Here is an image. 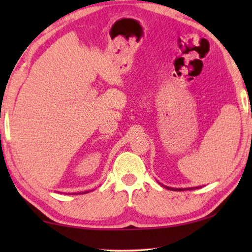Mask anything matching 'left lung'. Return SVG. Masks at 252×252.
<instances>
[{
  "mask_svg": "<svg viewBox=\"0 0 252 252\" xmlns=\"http://www.w3.org/2000/svg\"><path fill=\"white\" fill-rule=\"evenodd\" d=\"M165 187V186H164ZM167 189H170V190H173V191H185V190H194V189H199V188L201 187H195V188H170V187H165Z\"/></svg>",
  "mask_w": 252,
  "mask_h": 252,
  "instance_id": "8db88e82",
  "label": "left lung"
}]
</instances>
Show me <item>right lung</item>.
I'll use <instances>...</instances> for the list:
<instances>
[{"label": "right lung", "mask_w": 252, "mask_h": 252, "mask_svg": "<svg viewBox=\"0 0 252 252\" xmlns=\"http://www.w3.org/2000/svg\"><path fill=\"white\" fill-rule=\"evenodd\" d=\"M89 191H84V192H79V193H88ZM72 194H78V193H72Z\"/></svg>", "instance_id": "obj_1"}]
</instances>
